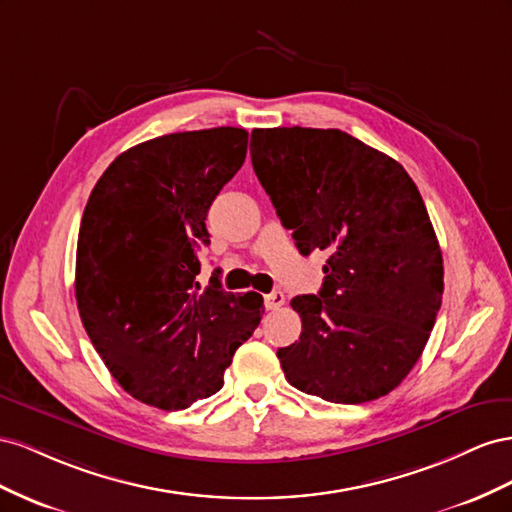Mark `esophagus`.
Wrapping results in <instances>:
<instances>
[{
	"label": "esophagus",
	"instance_id": "34e87169",
	"mask_svg": "<svg viewBox=\"0 0 512 512\" xmlns=\"http://www.w3.org/2000/svg\"><path fill=\"white\" fill-rule=\"evenodd\" d=\"M264 302H266V309H268V311H276V309H279V306L285 304L283 291H272V294H268V296L264 298Z\"/></svg>",
	"mask_w": 512,
	"mask_h": 512
}]
</instances>
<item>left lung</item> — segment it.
Listing matches in <instances>:
<instances>
[{"instance_id":"left-lung-1","label":"left lung","mask_w":512,"mask_h":512,"mask_svg":"<svg viewBox=\"0 0 512 512\" xmlns=\"http://www.w3.org/2000/svg\"><path fill=\"white\" fill-rule=\"evenodd\" d=\"M251 160L298 251H328L319 296L291 300L300 341L287 382L330 403H367L414 369L442 306L431 218L397 160L337 128H255Z\"/></svg>"}]
</instances>
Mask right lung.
Listing matches in <instances>:
<instances>
[{"label":"right lung","instance_id":"right-lung-1","mask_svg":"<svg viewBox=\"0 0 512 512\" xmlns=\"http://www.w3.org/2000/svg\"><path fill=\"white\" fill-rule=\"evenodd\" d=\"M248 133L221 126L156 137L100 175L79 227L75 296L87 337L128 394L184 410L223 388L264 315L255 291L201 289L206 216L246 158Z\"/></svg>","mask_w":512,"mask_h":512}]
</instances>
